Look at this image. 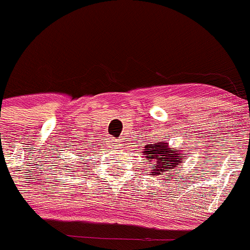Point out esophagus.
I'll return each mask as SVG.
<instances>
[{
  "label": "esophagus",
  "instance_id": "34e87169",
  "mask_svg": "<svg viewBox=\"0 0 250 250\" xmlns=\"http://www.w3.org/2000/svg\"><path fill=\"white\" fill-rule=\"evenodd\" d=\"M111 143L114 146H122V141H111Z\"/></svg>",
  "mask_w": 250,
  "mask_h": 250
}]
</instances>
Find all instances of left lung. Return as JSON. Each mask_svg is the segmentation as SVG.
I'll return each mask as SVG.
<instances>
[{"label": "left lung", "instance_id": "left-lung-1", "mask_svg": "<svg viewBox=\"0 0 250 250\" xmlns=\"http://www.w3.org/2000/svg\"><path fill=\"white\" fill-rule=\"evenodd\" d=\"M144 155H146V158L149 163L153 164L154 169L150 170V175L153 176L174 171L175 167H180L181 163L184 162V158H181L184 154L175 150L174 148H169V144L162 142L146 146Z\"/></svg>", "mask_w": 250, "mask_h": 250}]
</instances>
